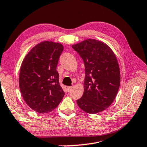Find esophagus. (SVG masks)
<instances>
[{"instance_id":"obj_1","label":"esophagus","mask_w":147,"mask_h":147,"mask_svg":"<svg viewBox=\"0 0 147 147\" xmlns=\"http://www.w3.org/2000/svg\"><path fill=\"white\" fill-rule=\"evenodd\" d=\"M67 88V91H68V92H71V91L73 90V87H72V86H68Z\"/></svg>"}]
</instances>
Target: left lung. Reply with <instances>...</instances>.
I'll list each match as a JSON object with an SVG mask.
<instances>
[{
  "instance_id": "obj_1",
  "label": "left lung",
  "mask_w": 147,
  "mask_h": 147,
  "mask_svg": "<svg viewBox=\"0 0 147 147\" xmlns=\"http://www.w3.org/2000/svg\"><path fill=\"white\" fill-rule=\"evenodd\" d=\"M72 47L85 65L84 94L76 102L86 113L96 114L111 105L120 84L118 63L108 45L95 39H86Z\"/></svg>"
}]
</instances>
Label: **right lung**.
<instances>
[{
    "instance_id": "1",
    "label": "right lung",
    "mask_w": 147,
    "mask_h": 147,
    "mask_svg": "<svg viewBox=\"0 0 147 147\" xmlns=\"http://www.w3.org/2000/svg\"><path fill=\"white\" fill-rule=\"evenodd\" d=\"M63 50L61 44L42 42L30 50L22 62L20 92L27 105L37 113H50L63 98L65 92L56 70Z\"/></svg>"
}]
</instances>
